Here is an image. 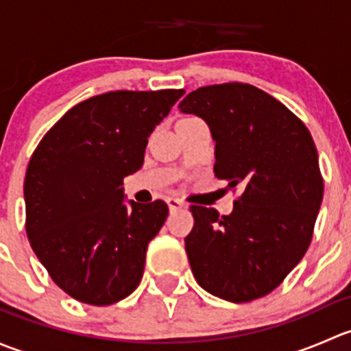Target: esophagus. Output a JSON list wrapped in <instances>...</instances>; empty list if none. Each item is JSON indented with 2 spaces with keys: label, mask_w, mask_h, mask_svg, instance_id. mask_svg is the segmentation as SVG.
<instances>
[{
  "label": "esophagus",
  "mask_w": 351,
  "mask_h": 351,
  "mask_svg": "<svg viewBox=\"0 0 351 351\" xmlns=\"http://www.w3.org/2000/svg\"><path fill=\"white\" fill-rule=\"evenodd\" d=\"M166 204H168L169 207V212H176V210H182L183 207H185V204H183L182 200H178V198H166Z\"/></svg>",
  "instance_id": "1"
}]
</instances>
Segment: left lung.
<instances>
[{
  "instance_id": "8db88e82",
  "label": "left lung",
  "mask_w": 351,
  "mask_h": 351,
  "mask_svg": "<svg viewBox=\"0 0 351 351\" xmlns=\"http://www.w3.org/2000/svg\"><path fill=\"white\" fill-rule=\"evenodd\" d=\"M178 108L207 123L215 176L243 190L229 215L192 205L185 247L193 277L229 302L260 299L284 282L313 239L324 192L313 137L284 104L251 84L198 88Z\"/></svg>"
}]
</instances>
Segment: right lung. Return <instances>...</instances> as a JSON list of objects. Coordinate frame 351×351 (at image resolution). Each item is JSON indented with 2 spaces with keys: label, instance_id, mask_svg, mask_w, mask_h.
I'll use <instances>...</instances> for the list:
<instances>
[{
  "label": "right lung",
  "instance_id": "right-lung-1",
  "mask_svg": "<svg viewBox=\"0 0 351 351\" xmlns=\"http://www.w3.org/2000/svg\"><path fill=\"white\" fill-rule=\"evenodd\" d=\"M183 90L110 91L74 105L32 154L23 183L27 236L52 280L80 302L110 306L137 289L162 200L125 202L147 137Z\"/></svg>",
  "mask_w": 351,
  "mask_h": 351
}]
</instances>
